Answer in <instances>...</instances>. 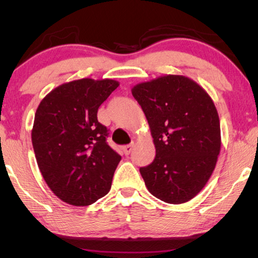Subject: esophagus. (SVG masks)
<instances>
[{
    "mask_svg": "<svg viewBox=\"0 0 258 258\" xmlns=\"http://www.w3.org/2000/svg\"><path fill=\"white\" fill-rule=\"evenodd\" d=\"M132 149H133V143H131V145H127V146L123 147L124 154H125L126 156H127V155H130V154H131V151H132Z\"/></svg>",
    "mask_w": 258,
    "mask_h": 258,
    "instance_id": "obj_1",
    "label": "esophagus"
}]
</instances>
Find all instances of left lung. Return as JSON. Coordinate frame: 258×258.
Returning <instances> with one entry per match:
<instances>
[{"label":"left lung","mask_w":258,"mask_h":258,"mask_svg":"<svg viewBox=\"0 0 258 258\" xmlns=\"http://www.w3.org/2000/svg\"><path fill=\"white\" fill-rule=\"evenodd\" d=\"M156 147L154 161L140 173L152 196L183 204L206 185L221 150V127L212 98L195 81L166 75L135 85Z\"/></svg>","instance_id":"left-lung-1"}]
</instances>
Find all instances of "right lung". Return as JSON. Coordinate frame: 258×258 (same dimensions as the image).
<instances>
[{"label": "right lung", "instance_id": "1", "mask_svg": "<svg viewBox=\"0 0 258 258\" xmlns=\"http://www.w3.org/2000/svg\"><path fill=\"white\" fill-rule=\"evenodd\" d=\"M119 83L82 78L55 87L35 113L32 142L38 168L56 197L89 206L106 196L121 157L107 143L98 109Z\"/></svg>", "mask_w": 258, "mask_h": 258}]
</instances>
